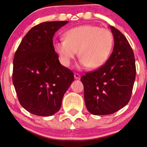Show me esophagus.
Segmentation results:
<instances>
[{
  "instance_id": "esophagus-1",
  "label": "esophagus",
  "mask_w": 147,
  "mask_h": 147,
  "mask_svg": "<svg viewBox=\"0 0 147 147\" xmlns=\"http://www.w3.org/2000/svg\"><path fill=\"white\" fill-rule=\"evenodd\" d=\"M74 78H76V79H80V75L77 73H74Z\"/></svg>"
}]
</instances>
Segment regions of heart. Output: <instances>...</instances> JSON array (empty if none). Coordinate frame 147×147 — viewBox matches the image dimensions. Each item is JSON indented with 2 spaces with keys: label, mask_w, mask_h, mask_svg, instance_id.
I'll use <instances>...</instances> for the list:
<instances>
[{
  "label": "heart",
  "mask_w": 147,
  "mask_h": 147,
  "mask_svg": "<svg viewBox=\"0 0 147 147\" xmlns=\"http://www.w3.org/2000/svg\"><path fill=\"white\" fill-rule=\"evenodd\" d=\"M65 40L54 43V48L65 67H69L78 54L79 69H98L110 57L114 38L110 30L94 25H82L68 30Z\"/></svg>",
  "instance_id": "obj_1"
}]
</instances>
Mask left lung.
<instances>
[{
  "label": "left lung",
  "instance_id": "1",
  "mask_svg": "<svg viewBox=\"0 0 147 147\" xmlns=\"http://www.w3.org/2000/svg\"><path fill=\"white\" fill-rule=\"evenodd\" d=\"M114 38L113 53L100 69L82 76L84 102L94 115L113 114L129 102L136 76L133 51L126 37L110 26Z\"/></svg>",
  "mask_w": 147,
  "mask_h": 147
}]
</instances>
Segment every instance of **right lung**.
I'll list each match as a JSON object with an SVG mask.
<instances>
[{
	"instance_id": "obj_1",
	"label": "right lung",
	"mask_w": 147,
	"mask_h": 147,
	"mask_svg": "<svg viewBox=\"0 0 147 147\" xmlns=\"http://www.w3.org/2000/svg\"><path fill=\"white\" fill-rule=\"evenodd\" d=\"M69 21L45 22L28 31L13 59L12 82L22 107L33 115L49 117L60 110L74 81L71 70L60 63L53 38Z\"/></svg>"
}]
</instances>
